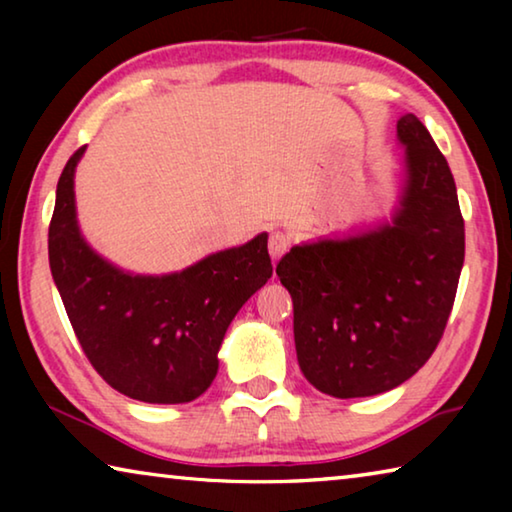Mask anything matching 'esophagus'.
<instances>
[{"label": "esophagus", "mask_w": 512, "mask_h": 512, "mask_svg": "<svg viewBox=\"0 0 512 512\" xmlns=\"http://www.w3.org/2000/svg\"><path fill=\"white\" fill-rule=\"evenodd\" d=\"M289 248V237L284 235V232H271V237H268V253H271L273 262H277L284 253H287Z\"/></svg>", "instance_id": "obj_1"}]
</instances>
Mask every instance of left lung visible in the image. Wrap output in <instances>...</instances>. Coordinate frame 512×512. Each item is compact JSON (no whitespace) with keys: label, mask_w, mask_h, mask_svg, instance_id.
<instances>
[{"label":"left lung","mask_w":512,"mask_h":512,"mask_svg":"<svg viewBox=\"0 0 512 512\" xmlns=\"http://www.w3.org/2000/svg\"><path fill=\"white\" fill-rule=\"evenodd\" d=\"M406 180L391 221L293 246L275 273L293 300L302 375L332 397H370L413 377L443 339L465 259L445 155L415 115L397 121Z\"/></svg>","instance_id":"left-lung-1"}]
</instances>
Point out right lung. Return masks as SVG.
Returning <instances> with one entry per match:
<instances>
[{
    "instance_id": "obj_1",
    "label": "right lung",
    "mask_w": 512,
    "mask_h": 512,
    "mask_svg": "<svg viewBox=\"0 0 512 512\" xmlns=\"http://www.w3.org/2000/svg\"><path fill=\"white\" fill-rule=\"evenodd\" d=\"M67 160L49 223V266L85 357L121 395L183 404L203 395L219 370L225 329L273 275L262 232L169 275H133L94 253L76 221Z\"/></svg>"
}]
</instances>
